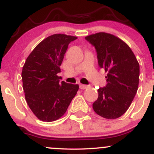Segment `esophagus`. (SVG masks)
<instances>
[{
    "mask_svg": "<svg viewBox=\"0 0 154 154\" xmlns=\"http://www.w3.org/2000/svg\"><path fill=\"white\" fill-rule=\"evenodd\" d=\"M88 87H89V86L86 85H82V84L79 85V88H80V89H82V90L87 89Z\"/></svg>",
    "mask_w": 154,
    "mask_h": 154,
    "instance_id": "34e87169",
    "label": "esophagus"
}]
</instances>
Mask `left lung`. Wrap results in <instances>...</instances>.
Here are the masks:
<instances>
[{
  "label": "left lung",
  "mask_w": 154,
  "mask_h": 154,
  "mask_svg": "<svg viewBox=\"0 0 154 154\" xmlns=\"http://www.w3.org/2000/svg\"><path fill=\"white\" fill-rule=\"evenodd\" d=\"M85 40L95 47L99 66L108 72L107 84L98 90L93 110L106 119L119 118L126 112L137 93L138 61L128 44L114 35L98 32L85 37Z\"/></svg>",
  "instance_id": "left-lung-1"
}]
</instances>
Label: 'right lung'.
Returning a JSON list of instances; mask_svg holds the SVG:
<instances>
[{"label":"right lung","mask_w":154,"mask_h":154,"mask_svg":"<svg viewBox=\"0 0 154 154\" xmlns=\"http://www.w3.org/2000/svg\"><path fill=\"white\" fill-rule=\"evenodd\" d=\"M77 38L55 34L44 39L26 59L22 79L25 99L33 114L43 122L59 119L77 94L78 85L60 82L57 75L69 44Z\"/></svg>","instance_id":"add662e5"}]
</instances>
